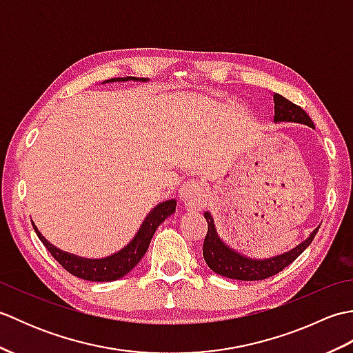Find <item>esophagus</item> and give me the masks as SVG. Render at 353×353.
Here are the masks:
<instances>
[{
  "label": "esophagus",
  "mask_w": 353,
  "mask_h": 353,
  "mask_svg": "<svg viewBox=\"0 0 353 353\" xmlns=\"http://www.w3.org/2000/svg\"><path fill=\"white\" fill-rule=\"evenodd\" d=\"M179 197H181L183 205L188 208L190 211H200L201 208L206 206L208 192L201 183L196 181H188L182 185L181 190H179Z\"/></svg>",
  "instance_id": "34e87169"
}]
</instances>
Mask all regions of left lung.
<instances>
[{
  "label": "left lung",
  "mask_w": 353,
  "mask_h": 353,
  "mask_svg": "<svg viewBox=\"0 0 353 353\" xmlns=\"http://www.w3.org/2000/svg\"><path fill=\"white\" fill-rule=\"evenodd\" d=\"M273 100L274 123H299L310 125L314 129L312 119L301 106L291 103L279 94H274ZM205 219L208 221V234L203 243V258L208 267L216 274L236 281H262L282 272L285 267H288L292 261L299 258V254L312 243L314 236H316L319 232L317 228L303 243H301L287 253L279 254V256L270 259H252L243 256L241 253L232 250L229 245L221 241L219 234H216L211 214L205 212Z\"/></svg>",
  "instance_id": "obj_1"
}]
</instances>
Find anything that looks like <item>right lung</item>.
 Returning <instances> with one entry per match:
<instances>
[{
  "label": "right lung",
  "instance_id": "right-lung-1",
  "mask_svg": "<svg viewBox=\"0 0 353 353\" xmlns=\"http://www.w3.org/2000/svg\"><path fill=\"white\" fill-rule=\"evenodd\" d=\"M129 80H141L145 81V79H138V77H118V79H110L108 81H129ZM104 81V83H108ZM176 211V200H167L163 203L157 205L152 212L147 215V219L142 223L141 229L138 230L137 236H134L132 241L127 244L123 250L117 252L112 256H108L104 259H86L76 256V254L66 253L59 250L57 247L50 244L47 239L42 236V234L33 223V229L36 235L39 236L43 245L47 247L48 252L52 254L59 264H61L66 272L71 274L80 277V279H86L91 282H110L117 281L119 277L125 276L130 270L138 264V262L144 256L145 252L148 250L150 241L154 235L156 229L161 226L168 219L171 214Z\"/></svg>",
  "mask_w": 353,
  "mask_h": 353
}]
</instances>
